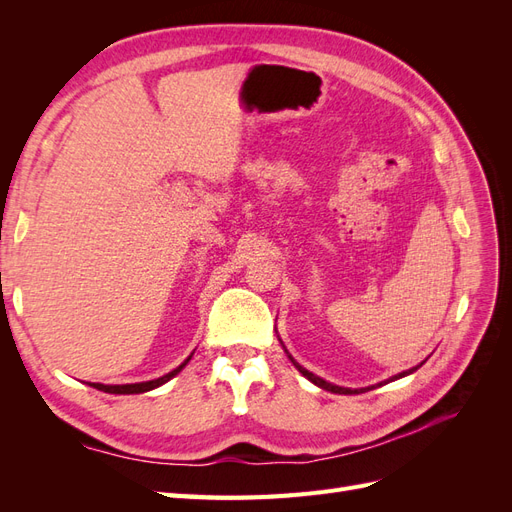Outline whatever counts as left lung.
<instances>
[{
    "mask_svg": "<svg viewBox=\"0 0 512 512\" xmlns=\"http://www.w3.org/2000/svg\"><path fill=\"white\" fill-rule=\"evenodd\" d=\"M280 344H282V339H280ZM284 346V344H282ZM284 352L288 354V359L292 361V365L294 367H297L299 371H301V374L309 380V382H314L316 386H320V389H324V391H331V393H337V395H359V393H365V391H371V389H374V386H367V389H344V386H337V384H331V382H327V380H322L320 376H316V374H312V371H307L303 365H299L297 361H294L292 359V354L284 348ZM423 365V363H421ZM421 365H416V367H412V369H406V371H401V374H397V376H393V378H389V380H386V382H393V380H399V378H404V376H410V374H414V371L418 369V367H421ZM384 382V384H386ZM382 384V382H380ZM378 384V386H380Z\"/></svg>",
    "mask_w": 512,
    "mask_h": 512,
    "instance_id": "1",
    "label": "left lung"
}]
</instances>
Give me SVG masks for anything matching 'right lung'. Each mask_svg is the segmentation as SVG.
I'll use <instances>...</instances> for the list:
<instances>
[{"mask_svg":"<svg viewBox=\"0 0 512 512\" xmlns=\"http://www.w3.org/2000/svg\"><path fill=\"white\" fill-rule=\"evenodd\" d=\"M194 354V352H192ZM192 354L188 356V359H185L179 367H175L173 371H168L166 376H160V378H156V380H147V382H134V384H100V382H89V386H94V389H98V391H104V393H113V395H136V393H147V391H153V389H158V386H162V384H166L170 378H175L179 371L190 363V359H192Z\"/></svg>","mask_w":512,"mask_h":512,"instance_id":"right-lung-1","label":"right lung"}]
</instances>
